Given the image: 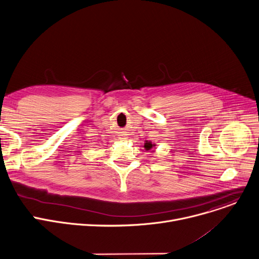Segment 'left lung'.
I'll return each instance as SVG.
<instances>
[{
  "mask_svg": "<svg viewBox=\"0 0 259 259\" xmlns=\"http://www.w3.org/2000/svg\"><path fill=\"white\" fill-rule=\"evenodd\" d=\"M144 146H145V148H146L147 150H149V149H151V148H152V144H151L150 142H149V143H148V142H147V143H145V145H144Z\"/></svg>",
  "mask_w": 259,
  "mask_h": 259,
  "instance_id": "1",
  "label": "left lung"
}]
</instances>
